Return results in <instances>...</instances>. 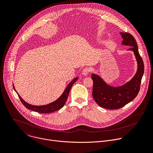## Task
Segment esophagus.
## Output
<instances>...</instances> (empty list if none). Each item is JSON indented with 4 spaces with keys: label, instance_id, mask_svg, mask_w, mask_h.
<instances>
[{
    "label": "esophagus",
    "instance_id": "1",
    "mask_svg": "<svg viewBox=\"0 0 153 153\" xmlns=\"http://www.w3.org/2000/svg\"><path fill=\"white\" fill-rule=\"evenodd\" d=\"M91 71V69L89 68H88V67H86V68H85L83 70V71H82V74L83 75V76H87L88 74H89V73Z\"/></svg>",
    "mask_w": 153,
    "mask_h": 153
}]
</instances>
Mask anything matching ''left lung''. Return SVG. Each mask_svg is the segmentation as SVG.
<instances>
[{"label":"left lung","instance_id":"left-lung-1","mask_svg":"<svg viewBox=\"0 0 153 153\" xmlns=\"http://www.w3.org/2000/svg\"><path fill=\"white\" fill-rule=\"evenodd\" d=\"M123 39L122 44L131 46L128 50L133 51L137 62V72L134 77L124 85L114 87L108 85L98 75L92 74L93 80L92 96L101 108L118 109L131 101L137 95L144 73L143 60L139 55L134 38L128 32H120Z\"/></svg>","mask_w":153,"mask_h":153}]
</instances>
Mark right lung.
Segmentation results:
<instances>
[{"label": "right lung", "instance_id": "add662e5", "mask_svg": "<svg viewBox=\"0 0 153 153\" xmlns=\"http://www.w3.org/2000/svg\"><path fill=\"white\" fill-rule=\"evenodd\" d=\"M77 79H78V77L74 78L68 85L66 89L64 90V92L56 100H55L52 103H49L46 105H44V106H34V105H30V104L26 103V101L25 100H23L22 99V98L20 96V95L17 93V92L16 91V90L14 86V84H13V88H14V89L15 90V91L18 94L20 100H21L22 103L27 109H29V110H31V111H35V112H36L38 113H41V114H48V113H52V112H55V111L61 109L64 106L65 103H66V101L67 100L70 89H71L73 85L76 82V81Z\"/></svg>", "mask_w": 153, "mask_h": 153}]
</instances>
